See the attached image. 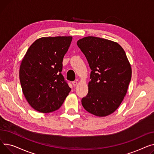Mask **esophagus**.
Returning <instances> with one entry per match:
<instances>
[{
  "label": "esophagus",
  "instance_id": "34e87169",
  "mask_svg": "<svg viewBox=\"0 0 154 154\" xmlns=\"http://www.w3.org/2000/svg\"><path fill=\"white\" fill-rule=\"evenodd\" d=\"M72 84H73V86H76L78 84V83H77V81H73V82H72Z\"/></svg>",
  "mask_w": 154,
  "mask_h": 154
}]
</instances>
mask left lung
Here are the masks:
<instances>
[{
	"label": "left lung",
	"instance_id": "left-lung-1",
	"mask_svg": "<svg viewBox=\"0 0 154 154\" xmlns=\"http://www.w3.org/2000/svg\"><path fill=\"white\" fill-rule=\"evenodd\" d=\"M77 45L91 69L88 93L81 103L94 116H109L122 102L131 79L125 52L117 42L91 36L79 40Z\"/></svg>",
	"mask_w": 154,
	"mask_h": 154
}]
</instances>
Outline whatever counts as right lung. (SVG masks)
Returning a JSON list of instances; mask_svg holds the SVG:
<instances>
[{
    "label": "right lung",
    "mask_w": 154,
    "mask_h": 154,
    "mask_svg": "<svg viewBox=\"0 0 154 154\" xmlns=\"http://www.w3.org/2000/svg\"><path fill=\"white\" fill-rule=\"evenodd\" d=\"M71 40V36L42 37L26 52L19 77L23 93L35 110L49 113L58 109L70 92L61 72Z\"/></svg>",
    "instance_id": "add662e5"
}]
</instances>
